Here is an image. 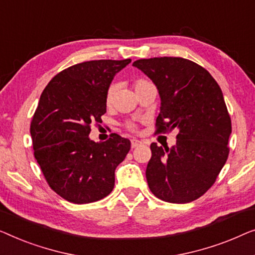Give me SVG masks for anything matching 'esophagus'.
<instances>
[{"instance_id":"obj_1","label":"esophagus","mask_w":255,"mask_h":255,"mask_svg":"<svg viewBox=\"0 0 255 255\" xmlns=\"http://www.w3.org/2000/svg\"><path fill=\"white\" fill-rule=\"evenodd\" d=\"M142 142L138 141V139H131V148H136V146L141 145Z\"/></svg>"}]
</instances>
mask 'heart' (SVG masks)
Wrapping results in <instances>:
<instances>
[{
  "mask_svg": "<svg viewBox=\"0 0 255 255\" xmlns=\"http://www.w3.org/2000/svg\"><path fill=\"white\" fill-rule=\"evenodd\" d=\"M148 84H152V83H150V82L146 81V80H143V78H139V80H136V81L134 82V89H135V91L138 90L139 88L144 87V85H148ZM116 92H117V84H116V83H112V84L110 85L109 88H107L106 96H105V102H106V104H111V103H112V100H113V98H114V95H116ZM126 127L129 129V130H132V131L136 130V126H135L134 124H131V123H127V124H126Z\"/></svg>",
  "mask_w": 255,
  "mask_h": 255,
  "instance_id": "b5f03b06",
  "label": "heart"
}]
</instances>
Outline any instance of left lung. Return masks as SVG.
<instances>
[{"label": "left lung", "instance_id": "left-lung-1", "mask_svg": "<svg viewBox=\"0 0 255 255\" xmlns=\"http://www.w3.org/2000/svg\"><path fill=\"white\" fill-rule=\"evenodd\" d=\"M132 66L158 90L156 132L178 130L172 148L150 145L145 171L150 191L166 202H192L214 185L228 159L231 119L223 93L203 67L187 59L152 57Z\"/></svg>", "mask_w": 255, "mask_h": 255}]
</instances>
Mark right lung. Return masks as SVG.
<instances>
[{
    "mask_svg": "<svg viewBox=\"0 0 255 255\" xmlns=\"http://www.w3.org/2000/svg\"><path fill=\"white\" fill-rule=\"evenodd\" d=\"M130 61L75 64L55 75L41 93L30 127L34 157L49 187L69 202H96L114 187V172L130 141L112 134L96 143L89 134L106 113L107 88Z\"/></svg>",
    "mask_w": 255,
    "mask_h": 255,
    "instance_id": "right-lung-1",
    "label": "right lung"
}]
</instances>
